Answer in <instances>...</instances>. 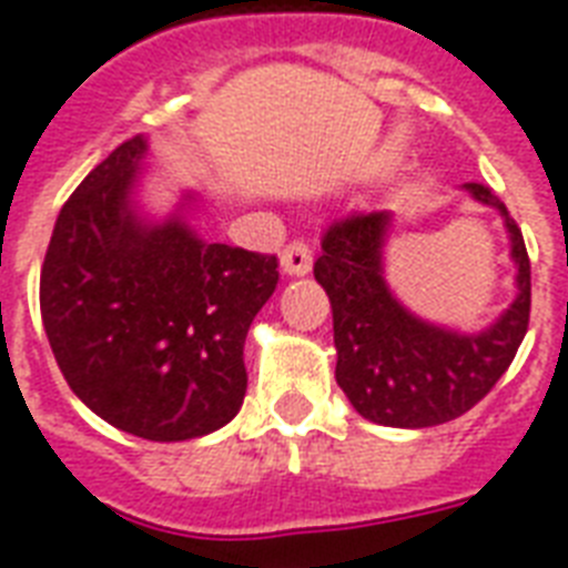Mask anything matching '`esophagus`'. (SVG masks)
Segmentation results:
<instances>
[{
    "label": "esophagus",
    "mask_w": 568,
    "mask_h": 568,
    "mask_svg": "<svg viewBox=\"0 0 568 568\" xmlns=\"http://www.w3.org/2000/svg\"><path fill=\"white\" fill-rule=\"evenodd\" d=\"M280 267L288 276H306L312 271V250L303 241H292L280 256Z\"/></svg>",
    "instance_id": "esophagus-1"
}]
</instances>
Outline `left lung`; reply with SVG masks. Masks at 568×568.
Segmentation results:
<instances>
[{
    "label": "left lung",
    "instance_id": "8db88e82",
    "mask_svg": "<svg viewBox=\"0 0 568 568\" xmlns=\"http://www.w3.org/2000/svg\"><path fill=\"white\" fill-rule=\"evenodd\" d=\"M463 191L501 214L516 265V297L477 333L418 318L386 283L392 212L354 214L321 241L315 280L333 306L336 379L363 418L383 427H436L486 397L510 368L530 318V262L521 230L489 189Z\"/></svg>",
    "mask_w": 568,
    "mask_h": 568
}]
</instances>
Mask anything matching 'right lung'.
I'll list each match as a JSON object with an SVG mask.
<instances>
[{
	"mask_svg": "<svg viewBox=\"0 0 568 568\" xmlns=\"http://www.w3.org/2000/svg\"><path fill=\"white\" fill-rule=\"evenodd\" d=\"M144 135L97 164L58 214L40 271L55 363L91 413L150 442L221 430L247 392L244 338L274 294L276 256L196 235L200 194L141 203Z\"/></svg>",
	"mask_w": 568,
	"mask_h": 568,
	"instance_id": "add662e5",
	"label": "right lung"
}]
</instances>
